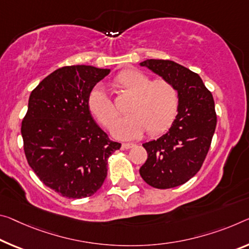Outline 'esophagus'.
I'll use <instances>...</instances> for the list:
<instances>
[{
  "mask_svg": "<svg viewBox=\"0 0 249 249\" xmlns=\"http://www.w3.org/2000/svg\"><path fill=\"white\" fill-rule=\"evenodd\" d=\"M134 146H135V144H134V143H123V144H122V148L129 149V148L134 147Z\"/></svg>",
  "mask_w": 249,
  "mask_h": 249,
  "instance_id": "obj_1",
  "label": "esophagus"
}]
</instances>
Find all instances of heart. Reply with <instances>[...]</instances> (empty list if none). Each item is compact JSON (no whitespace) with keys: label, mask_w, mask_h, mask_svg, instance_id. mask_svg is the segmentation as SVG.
I'll use <instances>...</instances> for the list:
<instances>
[{"label":"heart","mask_w":249,"mask_h":249,"mask_svg":"<svg viewBox=\"0 0 249 249\" xmlns=\"http://www.w3.org/2000/svg\"><path fill=\"white\" fill-rule=\"evenodd\" d=\"M113 86L124 95L132 96L127 105L129 116L117 121L112 127V134L117 139H137L145 129L148 135H160L175 121L179 97L169 81L164 78L152 81L141 71L126 70L114 78ZM86 104L89 113L104 127H110L118 117L115 104L101 88L90 90Z\"/></svg>","instance_id":"b5f03b06"}]
</instances>
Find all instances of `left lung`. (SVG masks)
Listing matches in <instances>:
<instances>
[{"label": "left lung", "mask_w": 249, "mask_h": 249, "mask_svg": "<svg viewBox=\"0 0 249 249\" xmlns=\"http://www.w3.org/2000/svg\"><path fill=\"white\" fill-rule=\"evenodd\" d=\"M175 86L178 114L169 131L143 146L147 160L140 174L149 186L167 189L183 185L195 176L210 151L217 116L212 93L197 73L168 60L141 63Z\"/></svg>", "instance_id": "obj_1"}]
</instances>
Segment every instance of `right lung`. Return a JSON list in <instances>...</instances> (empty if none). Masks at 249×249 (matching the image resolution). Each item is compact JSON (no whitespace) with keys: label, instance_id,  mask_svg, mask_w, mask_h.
I'll return each mask as SVG.
<instances>
[{"label":"right lung","instance_id":"1","mask_svg":"<svg viewBox=\"0 0 249 249\" xmlns=\"http://www.w3.org/2000/svg\"><path fill=\"white\" fill-rule=\"evenodd\" d=\"M110 72L88 65L54 71L30 95L21 133L27 163L47 187L69 198L92 196L121 144L93 120L88 96Z\"/></svg>","mask_w":249,"mask_h":249}]
</instances>
